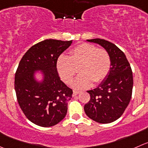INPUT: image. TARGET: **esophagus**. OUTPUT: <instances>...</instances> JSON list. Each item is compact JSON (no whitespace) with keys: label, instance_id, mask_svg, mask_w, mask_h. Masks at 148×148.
I'll return each mask as SVG.
<instances>
[{"label":"esophagus","instance_id":"34e87169","mask_svg":"<svg viewBox=\"0 0 148 148\" xmlns=\"http://www.w3.org/2000/svg\"><path fill=\"white\" fill-rule=\"evenodd\" d=\"M79 93V91H74V92H73L72 96H73V97H74V96L77 95H78Z\"/></svg>","mask_w":148,"mask_h":148}]
</instances>
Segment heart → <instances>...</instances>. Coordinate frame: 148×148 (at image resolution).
<instances>
[{"label":"heart","instance_id":"b5f03b06","mask_svg":"<svg viewBox=\"0 0 148 148\" xmlns=\"http://www.w3.org/2000/svg\"><path fill=\"white\" fill-rule=\"evenodd\" d=\"M110 58L103 48L95 45L82 43L73 48L69 56H59L56 68L61 79L66 84H71L79 69V75L72 84L77 90L89 88L92 84L101 82L108 74L110 69Z\"/></svg>","mask_w":148,"mask_h":148}]
</instances>
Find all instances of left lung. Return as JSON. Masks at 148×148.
Masks as SVG:
<instances>
[{"label":"left lung","mask_w":148,"mask_h":148,"mask_svg":"<svg viewBox=\"0 0 148 148\" xmlns=\"http://www.w3.org/2000/svg\"><path fill=\"white\" fill-rule=\"evenodd\" d=\"M103 47L110 58L107 77L94 90L87 91L90 100L84 106L86 115L100 124H109L121 117L132 97L133 75L125 54L112 42L105 40H87Z\"/></svg>","instance_id":"8db88e82"}]
</instances>
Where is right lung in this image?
<instances>
[{"mask_svg":"<svg viewBox=\"0 0 148 148\" xmlns=\"http://www.w3.org/2000/svg\"><path fill=\"white\" fill-rule=\"evenodd\" d=\"M71 43L45 40L32 46L20 61L14 82L17 100L26 117L36 125L52 127L66 115L73 91L60 79L56 62ZM39 71L40 80L34 74Z\"/></svg>","mask_w":148,"mask_h":148,"instance_id":"add662e5","label":"right lung"}]
</instances>
